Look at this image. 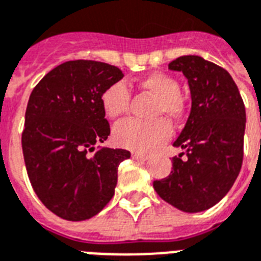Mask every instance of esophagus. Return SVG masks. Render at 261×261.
Here are the masks:
<instances>
[{"label": "esophagus", "instance_id": "esophagus-1", "mask_svg": "<svg viewBox=\"0 0 261 261\" xmlns=\"http://www.w3.org/2000/svg\"><path fill=\"white\" fill-rule=\"evenodd\" d=\"M132 158L137 159V161H147L149 158L148 155H145V153H139V152H133L132 153Z\"/></svg>", "mask_w": 261, "mask_h": 261}]
</instances>
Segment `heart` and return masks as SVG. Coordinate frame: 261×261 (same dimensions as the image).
I'll return each mask as SVG.
<instances>
[{
	"mask_svg": "<svg viewBox=\"0 0 261 261\" xmlns=\"http://www.w3.org/2000/svg\"><path fill=\"white\" fill-rule=\"evenodd\" d=\"M141 90L147 91L155 98L158 105L155 116L165 114L171 120L181 118L185 110L184 102L179 96V83L173 76L163 72H153L147 74L139 82ZM130 102V92L124 83H114L102 92L100 105L106 117L116 120L128 112ZM171 128L165 120L152 122H143L137 120H126L114 128V143L124 148L137 152H152L159 148L170 137Z\"/></svg>",
	"mask_w": 261,
	"mask_h": 261,
	"instance_id": "obj_1",
	"label": "heart"
}]
</instances>
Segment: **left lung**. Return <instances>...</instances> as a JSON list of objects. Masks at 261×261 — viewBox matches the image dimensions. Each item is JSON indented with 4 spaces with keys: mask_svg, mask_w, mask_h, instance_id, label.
Segmentation results:
<instances>
[{
    "mask_svg": "<svg viewBox=\"0 0 261 261\" xmlns=\"http://www.w3.org/2000/svg\"><path fill=\"white\" fill-rule=\"evenodd\" d=\"M169 69L188 79L192 108L173 144L184 152L171 159L173 170L153 181V189L184 213H200L221 201L240 174L245 106L233 77L214 62L182 56L171 61Z\"/></svg>",
    "mask_w": 261,
    "mask_h": 261,
    "instance_id": "obj_1",
    "label": "left lung"
}]
</instances>
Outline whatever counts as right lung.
Wrapping results in <instances>:
<instances>
[{
	"instance_id": "add662e5",
	"label": "right lung",
	"mask_w": 261,
	"mask_h": 261,
	"mask_svg": "<svg viewBox=\"0 0 261 261\" xmlns=\"http://www.w3.org/2000/svg\"><path fill=\"white\" fill-rule=\"evenodd\" d=\"M124 77L106 62L76 60L50 70L32 90L21 135L28 178L57 217L79 222L100 213L114 196L118 166L130 152L96 149L110 135L100 96Z\"/></svg>"
}]
</instances>
